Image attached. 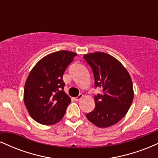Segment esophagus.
Here are the masks:
<instances>
[{
    "mask_svg": "<svg viewBox=\"0 0 158 158\" xmlns=\"http://www.w3.org/2000/svg\"><path fill=\"white\" fill-rule=\"evenodd\" d=\"M82 97H83V94H79V96H78L77 97H76V98H75L76 101H79V100H80V99H81V98H82Z\"/></svg>",
    "mask_w": 158,
    "mask_h": 158,
    "instance_id": "obj_1",
    "label": "esophagus"
}]
</instances>
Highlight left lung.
<instances>
[{
    "instance_id": "obj_1",
    "label": "left lung",
    "mask_w": 158,
    "mask_h": 158,
    "mask_svg": "<svg viewBox=\"0 0 158 158\" xmlns=\"http://www.w3.org/2000/svg\"><path fill=\"white\" fill-rule=\"evenodd\" d=\"M83 57L93 70L95 87L102 88V94L94 97L95 108L86 117L99 128L113 126L125 117L133 101L131 77L124 66L109 54L96 52Z\"/></svg>"
}]
</instances>
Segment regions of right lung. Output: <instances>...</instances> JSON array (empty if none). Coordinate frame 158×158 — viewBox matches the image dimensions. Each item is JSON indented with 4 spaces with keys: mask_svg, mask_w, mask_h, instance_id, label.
<instances>
[{
    "mask_svg": "<svg viewBox=\"0 0 158 158\" xmlns=\"http://www.w3.org/2000/svg\"><path fill=\"white\" fill-rule=\"evenodd\" d=\"M77 54L61 50L44 56L32 69L23 90V100L31 117L43 125L62 119L70 98L64 91L62 77Z\"/></svg>",
    "mask_w": 158,
    "mask_h": 158,
    "instance_id": "1",
    "label": "right lung"
}]
</instances>
